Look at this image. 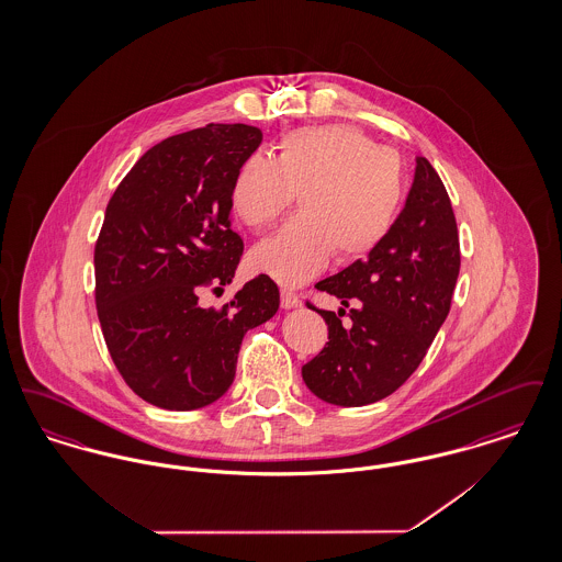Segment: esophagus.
<instances>
[{
	"mask_svg": "<svg viewBox=\"0 0 562 562\" xmlns=\"http://www.w3.org/2000/svg\"><path fill=\"white\" fill-rule=\"evenodd\" d=\"M280 303H282V307H284V310H293V307H299V305H301V299H299V294H294L293 291L282 289V293H280Z\"/></svg>",
	"mask_w": 562,
	"mask_h": 562,
	"instance_id": "1",
	"label": "esophagus"
}]
</instances>
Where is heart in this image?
<instances>
[{
	"label": "heart",
	"instance_id": "b5f03b06",
	"mask_svg": "<svg viewBox=\"0 0 562 562\" xmlns=\"http://www.w3.org/2000/svg\"><path fill=\"white\" fill-rule=\"evenodd\" d=\"M299 198L301 213L250 252L252 268L282 284H303L326 268L371 255L392 232L406 195L402 158L353 126L299 128L278 158L244 161L232 206L250 229H268Z\"/></svg>",
	"mask_w": 562,
	"mask_h": 562
}]
</instances>
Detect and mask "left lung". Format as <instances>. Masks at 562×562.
Masks as SVG:
<instances>
[{"instance_id":"1","label":"left lung","mask_w":562,"mask_h":562,"mask_svg":"<svg viewBox=\"0 0 562 562\" xmlns=\"http://www.w3.org/2000/svg\"><path fill=\"white\" fill-rule=\"evenodd\" d=\"M461 266L453 206L445 183L426 158H417L415 181L392 232L367 261L322 280L318 291L345 311L312 310L328 326V341L303 364L305 385L324 402L364 406L387 398L417 371L447 321Z\"/></svg>"}]
</instances>
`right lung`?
Instances as JSON below:
<instances>
[{"label": "right lung", "mask_w": 562, "mask_h": 562, "mask_svg": "<svg viewBox=\"0 0 562 562\" xmlns=\"http://www.w3.org/2000/svg\"><path fill=\"white\" fill-rule=\"evenodd\" d=\"M261 140L246 124L168 136L109 200L94 246L97 314L115 369L154 406L193 411L221 398L246 330L278 312L280 293L266 273L221 310L198 303L204 289L229 284L240 263L232 186Z\"/></svg>", "instance_id": "1"}]
</instances>
